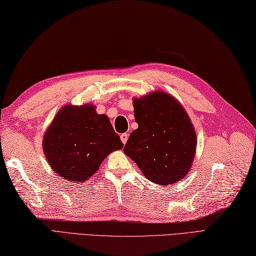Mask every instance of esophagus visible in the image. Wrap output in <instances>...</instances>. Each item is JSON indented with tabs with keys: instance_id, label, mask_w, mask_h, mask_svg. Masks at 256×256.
Listing matches in <instances>:
<instances>
[{
	"instance_id": "1",
	"label": "esophagus",
	"mask_w": 256,
	"mask_h": 256,
	"mask_svg": "<svg viewBox=\"0 0 256 256\" xmlns=\"http://www.w3.org/2000/svg\"><path fill=\"white\" fill-rule=\"evenodd\" d=\"M120 140H122V142L124 144V143H126L127 140H128V134H120Z\"/></svg>"
}]
</instances>
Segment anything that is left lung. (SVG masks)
<instances>
[{"mask_svg":"<svg viewBox=\"0 0 256 256\" xmlns=\"http://www.w3.org/2000/svg\"><path fill=\"white\" fill-rule=\"evenodd\" d=\"M138 129L130 134L124 148L148 179L172 184L191 168L196 136L188 114L176 98L153 92L134 100Z\"/></svg>","mask_w":256,"mask_h":256,"instance_id":"1","label":"left lung"}]
</instances>
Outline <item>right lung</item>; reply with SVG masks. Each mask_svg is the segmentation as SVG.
<instances>
[{
	"label": "right lung",
	"mask_w": 256,
	"mask_h": 256,
	"mask_svg": "<svg viewBox=\"0 0 256 256\" xmlns=\"http://www.w3.org/2000/svg\"><path fill=\"white\" fill-rule=\"evenodd\" d=\"M122 146L108 116L90 104L60 108L43 136L48 164L70 184L93 176L103 160Z\"/></svg>",
	"instance_id": "right-lung-1"
}]
</instances>
